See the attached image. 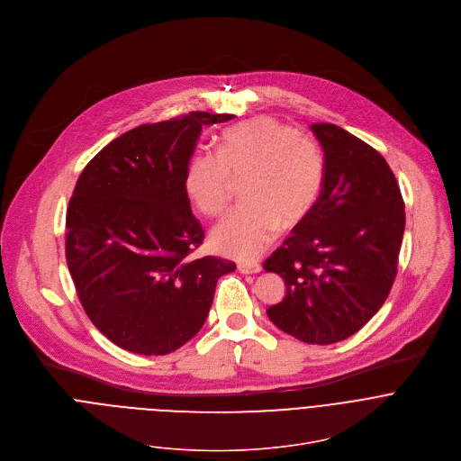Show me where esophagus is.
<instances>
[{"label": "esophagus", "mask_w": 461, "mask_h": 461, "mask_svg": "<svg viewBox=\"0 0 461 461\" xmlns=\"http://www.w3.org/2000/svg\"><path fill=\"white\" fill-rule=\"evenodd\" d=\"M237 267H239V271H240L242 275H257V273L262 271V266H260V264H255V262H251V264L240 262Z\"/></svg>", "instance_id": "1"}]
</instances>
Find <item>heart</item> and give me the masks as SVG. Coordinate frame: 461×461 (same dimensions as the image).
Listing matches in <instances>:
<instances>
[{
    "instance_id": "obj_1",
    "label": "heart",
    "mask_w": 461,
    "mask_h": 461,
    "mask_svg": "<svg viewBox=\"0 0 461 461\" xmlns=\"http://www.w3.org/2000/svg\"><path fill=\"white\" fill-rule=\"evenodd\" d=\"M242 208L212 231L213 248L249 260L280 231L302 222L318 203L323 159L312 140L273 116H257L226 129L217 156L197 152L185 170V188L195 208L219 217L226 212L233 185H240Z\"/></svg>"
}]
</instances>
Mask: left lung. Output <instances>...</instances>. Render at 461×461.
<instances>
[{"label": "left lung", "mask_w": 461, "mask_h": 461, "mask_svg": "<svg viewBox=\"0 0 461 461\" xmlns=\"http://www.w3.org/2000/svg\"><path fill=\"white\" fill-rule=\"evenodd\" d=\"M311 131L323 149V185L311 213L264 262L287 287L267 316L303 343L332 345L386 302L406 213L397 179L374 147L334 123Z\"/></svg>", "instance_id": "1"}]
</instances>
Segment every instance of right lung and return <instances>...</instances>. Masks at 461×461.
I'll return each mask as SVG.
<instances>
[{
  "mask_svg": "<svg viewBox=\"0 0 461 461\" xmlns=\"http://www.w3.org/2000/svg\"><path fill=\"white\" fill-rule=\"evenodd\" d=\"M231 114L194 111L145 123L105 145L82 170L66 213V262L93 325L116 347L165 356L204 325L217 280L235 264L190 260L204 231L185 170L203 125Z\"/></svg>",
  "mask_w": 461,
  "mask_h": 461,
  "instance_id": "add662e5",
  "label": "right lung"
}]
</instances>
